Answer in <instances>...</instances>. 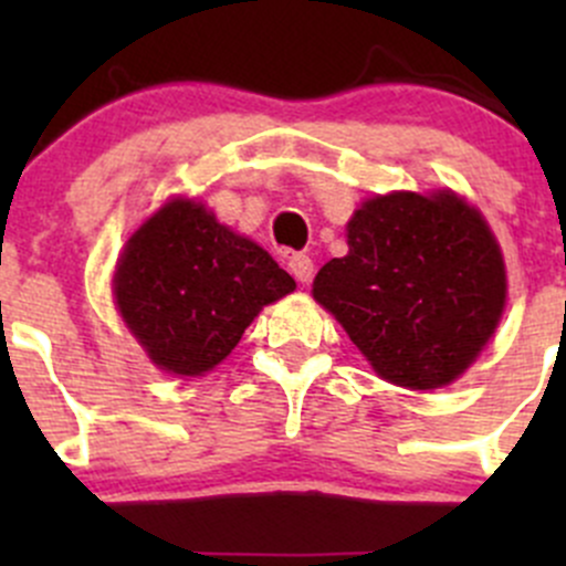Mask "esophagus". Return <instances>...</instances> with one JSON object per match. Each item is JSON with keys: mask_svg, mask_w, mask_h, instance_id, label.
Listing matches in <instances>:
<instances>
[{"mask_svg": "<svg viewBox=\"0 0 566 566\" xmlns=\"http://www.w3.org/2000/svg\"><path fill=\"white\" fill-rule=\"evenodd\" d=\"M287 265L290 273H293L301 284H310L312 276H315V262H312L310 254H290Z\"/></svg>", "mask_w": 566, "mask_h": 566, "instance_id": "esophagus-1", "label": "esophagus"}]
</instances>
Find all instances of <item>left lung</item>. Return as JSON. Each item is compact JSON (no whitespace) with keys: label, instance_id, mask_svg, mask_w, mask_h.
I'll return each mask as SVG.
<instances>
[{"label":"left lung","instance_id":"8db88e82","mask_svg":"<svg viewBox=\"0 0 566 566\" xmlns=\"http://www.w3.org/2000/svg\"><path fill=\"white\" fill-rule=\"evenodd\" d=\"M347 247L319 268L317 304L380 378L405 389L452 384L506 301L501 249L479 210L449 191H394L356 210Z\"/></svg>","mask_w":566,"mask_h":566}]
</instances>
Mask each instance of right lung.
Masks as SVG:
<instances>
[{
	"label": "right lung",
	"instance_id": "1",
	"mask_svg": "<svg viewBox=\"0 0 566 566\" xmlns=\"http://www.w3.org/2000/svg\"><path fill=\"white\" fill-rule=\"evenodd\" d=\"M295 282L265 249L191 199H172L134 232L114 273V298L153 364L202 375L224 361L265 304Z\"/></svg>",
	"mask_w": 566,
	"mask_h": 566
}]
</instances>
